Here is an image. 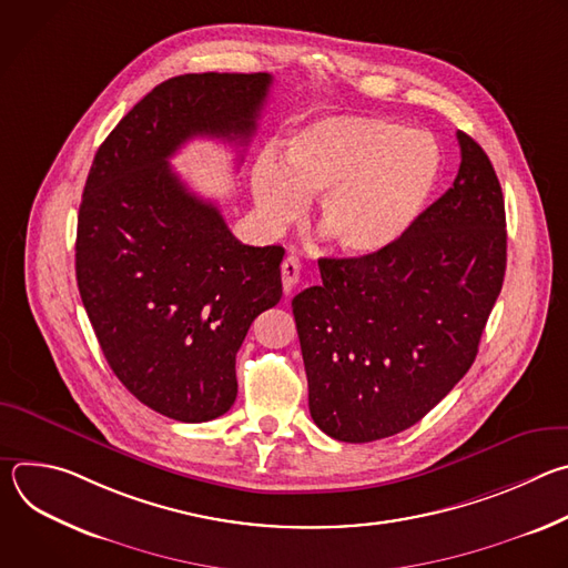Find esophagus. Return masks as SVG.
<instances>
[{
  "instance_id": "obj_1",
  "label": "esophagus",
  "mask_w": 568,
  "mask_h": 568,
  "mask_svg": "<svg viewBox=\"0 0 568 568\" xmlns=\"http://www.w3.org/2000/svg\"><path fill=\"white\" fill-rule=\"evenodd\" d=\"M281 278H283V290H285V294H290V292L296 287L298 278H301V263H298L296 256H287V258L283 261V265H281Z\"/></svg>"
}]
</instances>
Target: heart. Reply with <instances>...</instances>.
<instances>
[{
    "instance_id": "b5f03b06",
    "label": "heart",
    "mask_w": 568,
    "mask_h": 568,
    "mask_svg": "<svg viewBox=\"0 0 568 568\" xmlns=\"http://www.w3.org/2000/svg\"><path fill=\"white\" fill-rule=\"evenodd\" d=\"M440 175V150L418 130L377 116H328L298 130L285 169L265 152L252 171L261 220L283 229L318 195L316 229L342 254L393 247L423 213Z\"/></svg>"
}]
</instances>
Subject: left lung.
<instances>
[{
	"mask_svg": "<svg viewBox=\"0 0 568 568\" xmlns=\"http://www.w3.org/2000/svg\"><path fill=\"white\" fill-rule=\"evenodd\" d=\"M454 186L393 247L321 258L292 301L310 416L342 443L409 429L474 364L506 274V206L488 154L456 132Z\"/></svg>",
	"mask_w": 568,
	"mask_h": 568,
	"instance_id": "1",
	"label": "left lung"
}]
</instances>
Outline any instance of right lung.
I'll return each instance as SVG.
<instances>
[{"instance_id":"obj_1","label":"right lung","mask_w":568,"mask_h":568,"mask_svg":"<svg viewBox=\"0 0 568 568\" xmlns=\"http://www.w3.org/2000/svg\"><path fill=\"white\" fill-rule=\"evenodd\" d=\"M270 73H184L101 143L78 211L75 278L101 351L152 412L206 423L237 395L235 353L283 296L285 250L242 245L169 159L195 136L247 145Z\"/></svg>"}]
</instances>
